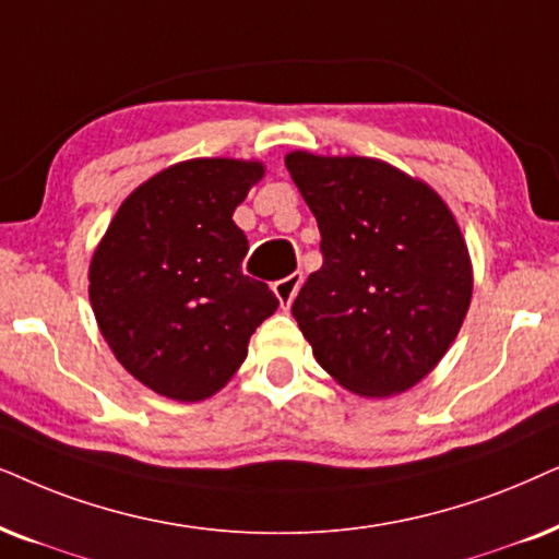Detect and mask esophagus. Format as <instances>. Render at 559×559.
<instances>
[{
	"mask_svg": "<svg viewBox=\"0 0 559 559\" xmlns=\"http://www.w3.org/2000/svg\"><path fill=\"white\" fill-rule=\"evenodd\" d=\"M300 285H302V274L300 272H293V274H287V277L274 282V295H277L282 308L293 306V300H295V295H297V289H300Z\"/></svg>",
	"mask_w": 559,
	"mask_h": 559,
	"instance_id": "34e87169",
	"label": "esophagus"
}]
</instances>
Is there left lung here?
<instances>
[{"instance_id": "left-lung-1", "label": "left lung", "mask_w": 559, "mask_h": 559, "mask_svg": "<svg viewBox=\"0 0 559 559\" xmlns=\"http://www.w3.org/2000/svg\"><path fill=\"white\" fill-rule=\"evenodd\" d=\"M321 230L323 266L293 316L325 372L369 397L424 380L460 333L473 295L465 238L431 187L377 158L289 154Z\"/></svg>"}]
</instances>
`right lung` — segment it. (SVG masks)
Wrapping results in <instances>:
<instances>
[{"label":"right lung","instance_id":"1","mask_svg":"<svg viewBox=\"0 0 559 559\" xmlns=\"http://www.w3.org/2000/svg\"><path fill=\"white\" fill-rule=\"evenodd\" d=\"M262 164L194 158L164 169L122 202L94 251L90 300L99 331L135 380L171 401L217 393L246 359L251 333L277 310L243 274L234 223Z\"/></svg>","mask_w":559,"mask_h":559}]
</instances>
